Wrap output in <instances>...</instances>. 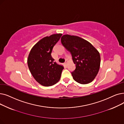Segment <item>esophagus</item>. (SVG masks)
I'll return each instance as SVG.
<instances>
[{
  "label": "esophagus",
  "instance_id": "esophagus-1",
  "mask_svg": "<svg viewBox=\"0 0 124 124\" xmlns=\"http://www.w3.org/2000/svg\"><path fill=\"white\" fill-rule=\"evenodd\" d=\"M68 60H66V62H64V64H66V65H67V63H68Z\"/></svg>",
  "mask_w": 124,
  "mask_h": 124
}]
</instances>
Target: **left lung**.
Segmentation results:
<instances>
[{"mask_svg": "<svg viewBox=\"0 0 124 124\" xmlns=\"http://www.w3.org/2000/svg\"><path fill=\"white\" fill-rule=\"evenodd\" d=\"M61 42L70 52L76 64V69L72 72L74 80L81 84L90 83L97 75L101 65L98 50L88 41L77 36L64 35Z\"/></svg>", "mask_w": 124, "mask_h": 124, "instance_id": "obj_1", "label": "left lung"}]
</instances>
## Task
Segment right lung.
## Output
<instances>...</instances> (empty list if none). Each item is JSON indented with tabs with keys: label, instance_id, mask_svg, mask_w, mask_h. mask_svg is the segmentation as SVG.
Here are the masks:
<instances>
[{
	"label": "right lung",
	"instance_id": "right-lung-1",
	"mask_svg": "<svg viewBox=\"0 0 124 124\" xmlns=\"http://www.w3.org/2000/svg\"><path fill=\"white\" fill-rule=\"evenodd\" d=\"M62 35L54 34L44 37L33 47L29 53L27 60L29 70L36 81L44 86L56 84L64 69L54 62L51 54L53 47Z\"/></svg>",
	"mask_w": 124,
	"mask_h": 124
}]
</instances>
